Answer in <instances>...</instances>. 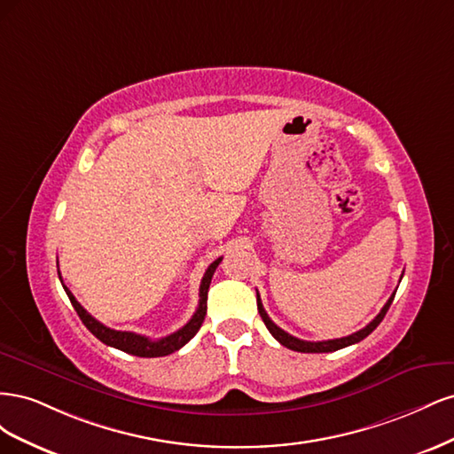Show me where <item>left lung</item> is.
Segmentation results:
<instances>
[{
    "instance_id": "1",
    "label": "left lung",
    "mask_w": 454,
    "mask_h": 454,
    "mask_svg": "<svg viewBox=\"0 0 454 454\" xmlns=\"http://www.w3.org/2000/svg\"><path fill=\"white\" fill-rule=\"evenodd\" d=\"M394 295H395V292H394L392 297L387 301V305L382 307V310L375 316V320L369 322L364 329H360V332H356V333H352V335H348V337L332 339V340H318V342L303 340V339H297V337H294V335H290V333H286L284 329H280L277 324H274V322L269 318V314L265 312L263 303H261V299H259V294H257V310H259V314H261V318H263V322H265L267 329L270 332V335H272L274 339H277V340L280 342V345H284L286 348L295 350V352H333V350H339V348L350 347V345H354V342H360L362 339H365L371 332H373V329L382 322L384 316H387V312H388V309H390V305H392V301H394Z\"/></svg>"
}]
</instances>
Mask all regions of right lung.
Returning a JSON list of instances; mask_svg holds the SVG:
<instances>
[{
    "label": "right lung",
    "instance_id": "right-lung-1",
    "mask_svg": "<svg viewBox=\"0 0 454 454\" xmlns=\"http://www.w3.org/2000/svg\"><path fill=\"white\" fill-rule=\"evenodd\" d=\"M219 263H222V257L215 259L214 263L204 272L202 282H200V290H199V307H197V312L193 314V318H191L182 329H177L176 333H172L168 337L157 339V340H151L144 335L132 333V332H117V329L106 327L104 324H100L98 320L92 318V316L77 303V299L74 297V294L67 290L64 284L62 286H64L67 297H70L75 312L79 314L81 322H83L89 332L96 339H100L104 345L119 348V350L127 352V354L140 356V358H159V356H168L176 350H180L184 345H187V342L197 335V332L204 322V316H206V299H208V287H210L212 277H214V272H215ZM59 277H60V274H59ZM60 282H62V277H60Z\"/></svg>",
    "mask_w": 454,
    "mask_h": 454
}]
</instances>
